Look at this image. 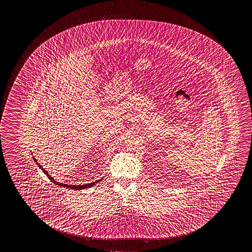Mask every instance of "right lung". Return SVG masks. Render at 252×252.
<instances>
[{
  "instance_id": "1",
  "label": "right lung",
  "mask_w": 252,
  "mask_h": 252,
  "mask_svg": "<svg viewBox=\"0 0 252 252\" xmlns=\"http://www.w3.org/2000/svg\"><path fill=\"white\" fill-rule=\"evenodd\" d=\"M34 160H35V161H36V159H35V158H34ZM36 164H37L38 167H39V168L42 169V171H43L44 173L46 174V176H47L50 180H51V182H53V183H54L55 185L61 186V187H66V188H70V189H74V190H83V189H85V188H90V187H91L92 186H94V185H95V184L98 182H93V183H91V184H87V185H83V186H80V185H79V186H72V185H66V184H63V183H59V182L55 181L54 178H52V177L50 176V174H48V172L46 171V169H44L42 166L39 165V163H37V162Z\"/></svg>"
}]
</instances>
